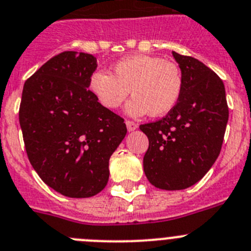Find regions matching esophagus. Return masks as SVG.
<instances>
[{
    "instance_id": "esophagus-1",
    "label": "esophagus",
    "mask_w": 251,
    "mask_h": 251,
    "mask_svg": "<svg viewBox=\"0 0 251 251\" xmlns=\"http://www.w3.org/2000/svg\"><path fill=\"white\" fill-rule=\"evenodd\" d=\"M126 127H127V130L130 131V132H132V131H135L137 128V124L133 123V121H128L126 120Z\"/></svg>"
}]
</instances>
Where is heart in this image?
I'll return each instance as SVG.
<instances>
[{
  "label": "heart",
  "instance_id": "1",
  "mask_svg": "<svg viewBox=\"0 0 251 251\" xmlns=\"http://www.w3.org/2000/svg\"><path fill=\"white\" fill-rule=\"evenodd\" d=\"M111 74L95 72L89 79V90L101 106L116 110L127 99L126 111L140 118L150 114L167 115L178 104L183 91V75L179 67L160 57L135 54L118 60Z\"/></svg>",
  "mask_w": 251,
  "mask_h": 251
}]
</instances>
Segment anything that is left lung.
I'll return each mask as SVG.
<instances>
[{
	"label": "left lung",
	"mask_w": 251,
	"mask_h": 251,
	"mask_svg": "<svg viewBox=\"0 0 251 251\" xmlns=\"http://www.w3.org/2000/svg\"><path fill=\"white\" fill-rule=\"evenodd\" d=\"M183 75L175 109L140 130L149 137L144 171L166 191L188 188L204 177L221 153L229 110L222 79L196 58L172 51Z\"/></svg>",
	"instance_id": "obj_1"
}]
</instances>
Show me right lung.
<instances>
[{"mask_svg":"<svg viewBox=\"0 0 251 251\" xmlns=\"http://www.w3.org/2000/svg\"><path fill=\"white\" fill-rule=\"evenodd\" d=\"M97 58L63 51L25 83L20 125L30 165L42 181L70 198H88L109 181V160L126 136L124 119L89 90Z\"/></svg>","mask_w":251,"mask_h":251,"instance_id":"add662e5","label":"right lung"}]
</instances>
